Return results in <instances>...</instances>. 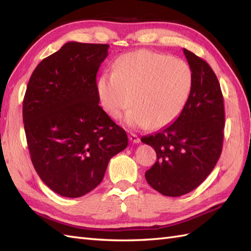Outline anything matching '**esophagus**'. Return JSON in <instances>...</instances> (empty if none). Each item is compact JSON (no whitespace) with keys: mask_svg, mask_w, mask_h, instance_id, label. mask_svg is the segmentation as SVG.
<instances>
[{"mask_svg":"<svg viewBox=\"0 0 251 251\" xmlns=\"http://www.w3.org/2000/svg\"><path fill=\"white\" fill-rule=\"evenodd\" d=\"M129 140H130L132 143H139V142H140V138L138 137L136 134H130V135H129Z\"/></svg>","mask_w":251,"mask_h":251,"instance_id":"obj_1","label":"esophagus"}]
</instances>
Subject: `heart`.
I'll use <instances>...</instances> for the list:
<instances>
[{"instance_id":"obj_1","label":"heart","mask_w":251,"mask_h":251,"mask_svg":"<svg viewBox=\"0 0 251 251\" xmlns=\"http://www.w3.org/2000/svg\"><path fill=\"white\" fill-rule=\"evenodd\" d=\"M193 72L181 59L152 50L122 56L114 72L100 76L97 89L101 105L117 117L132 103L125 122L131 127L162 128L174 122L188 101Z\"/></svg>"}]
</instances>
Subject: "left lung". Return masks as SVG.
Here are the masks:
<instances>
[{
  "instance_id": "left-lung-1",
  "label": "left lung",
  "mask_w": 251,
  "mask_h": 251,
  "mask_svg": "<svg viewBox=\"0 0 251 251\" xmlns=\"http://www.w3.org/2000/svg\"><path fill=\"white\" fill-rule=\"evenodd\" d=\"M193 72V86L184 108L173 124L142 137L157 161L146 179L165 196L177 197L196 189L219 159L223 145L225 104L220 84L208 63L183 49Z\"/></svg>"
}]
</instances>
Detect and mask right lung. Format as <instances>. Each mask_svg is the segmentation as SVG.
Here are the masks:
<instances>
[{
	"instance_id": "right-lung-1",
	"label": "right lung",
	"mask_w": 251,
	"mask_h": 251,
	"mask_svg": "<svg viewBox=\"0 0 251 251\" xmlns=\"http://www.w3.org/2000/svg\"><path fill=\"white\" fill-rule=\"evenodd\" d=\"M108 44L68 42L32 73L23 103L30 157L55 193L79 197L103 179L110 158L126 149V131L99 105L97 72Z\"/></svg>"
}]
</instances>
